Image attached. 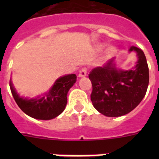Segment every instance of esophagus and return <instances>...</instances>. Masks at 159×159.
<instances>
[{
  "label": "esophagus",
  "instance_id": "obj_1",
  "mask_svg": "<svg viewBox=\"0 0 159 159\" xmlns=\"http://www.w3.org/2000/svg\"><path fill=\"white\" fill-rule=\"evenodd\" d=\"M87 68H85V67H83V68H82V70L79 72V74H78V77H84L87 76Z\"/></svg>",
  "mask_w": 159,
  "mask_h": 159
}]
</instances>
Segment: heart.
Instances as JSON below:
<instances>
[{
	"label": "heart",
	"mask_w": 159,
	"mask_h": 159,
	"mask_svg": "<svg viewBox=\"0 0 159 159\" xmlns=\"http://www.w3.org/2000/svg\"><path fill=\"white\" fill-rule=\"evenodd\" d=\"M103 48H104V45H99L98 47H97V49H98V50H101V49H102ZM116 48H114V47L109 48L108 49H107V51H106V57H112V56L116 53Z\"/></svg>",
	"instance_id": "heart-1"
}]
</instances>
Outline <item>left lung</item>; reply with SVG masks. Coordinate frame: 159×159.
I'll use <instances>...</instances> for the list:
<instances>
[{"instance_id": "left-lung-1", "label": "left lung", "mask_w": 159, "mask_h": 159, "mask_svg": "<svg viewBox=\"0 0 159 159\" xmlns=\"http://www.w3.org/2000/svg\"><path fill=\"white\" fill-rule=\"evenodd\" d=\"M129 51L135 52L138 57L136 65L130 69L118 68L112 59L103 67L93 68L89 74L92 105L108 117L129 113L140 103L148 89L149 74L145 55L134 46Z\"/></svg>"}]
</instances>
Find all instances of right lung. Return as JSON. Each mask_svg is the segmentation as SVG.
<instances>
[{
  "label": "right lung",
  "mask_w": 159,
  "mask_h": 159,
  "mask_svg": "<svg viewBox=\"0 0 159 159\" xmlns=\"http://www.w3.org/2000/svg\"><path fill=\"white\" fill-rule=\"evenodd\" d=\"M76 82V74L60 77L43 96L30 99L20 97L16 91L11 80L10 87L14 99L21 111L32 118L48 120L57 117L64 111L67 102V92Z\"/></svg>",
  "instance_id": "1"
}]
</instances>
